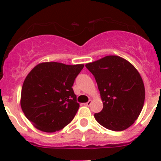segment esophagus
<instances>
[{
    "label": "esophagus",
    "instance_id": "34e87169",
    "mask_svg": "<svg viewBox=\"0 0 161 161\" xmlns=\"http://www.w3.org/2000/svg\"><path fill=\"white\" fill-rule=\"evenodd\" d=\"M91 104H92V100H89V102H86V103H85L84 105H85V106H91Z\"/></svg>",
    "mask_w": 161,
    "mask_h": 161
}]
</instances>
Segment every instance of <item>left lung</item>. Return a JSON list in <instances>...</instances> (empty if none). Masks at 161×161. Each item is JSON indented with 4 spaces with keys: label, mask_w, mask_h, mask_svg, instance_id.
<instances>
[{
    "label": "left lung",
    "mask_w": 161,
    "mask_h": 161,
    "mask_svg": "<svg viewBox=\"0 0 161 161\" xmlns=\"http://www.w3.org/2000/svg\"><path fill=\"white\" fill-rule=\"evenodd\" d=\"M85 67L94 76L103 102L102 111L94 114L97 122L114 131L128 128L144 104V85L137 69L118 55H107Z\"/></svg>",
    "instance_id": "obj_1"
}]
</instances>
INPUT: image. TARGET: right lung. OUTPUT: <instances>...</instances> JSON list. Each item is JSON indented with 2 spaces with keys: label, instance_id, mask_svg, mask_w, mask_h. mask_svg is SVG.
Listing matches in <instances>:
<instances>
[{
  "label": "right lung",
  "instance_id": "1",
  "mask_svg": "<svg viewBox=\"0 0 161 161\" xmlns=\"http://www.w3.org/2000/svg\"><path fill=\"white\" fill-rule=\"evenodd\" d=\"M83 68L84 64L44 62L29 72L22 85L20 103L35 128L52 133L72 122L80 107L72 86Z\"/></svg>",
  "mask_w": 161,
  "mask_h": 161
}]
</instances>
